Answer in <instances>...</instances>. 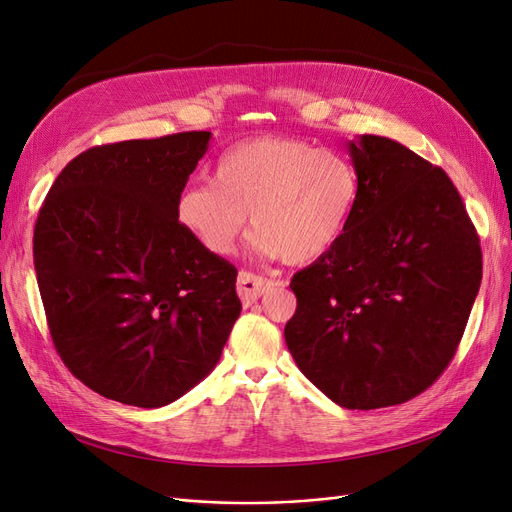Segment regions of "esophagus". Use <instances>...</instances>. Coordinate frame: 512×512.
Returning <instances> with one entry per match:
<instances>
[{
    "mask_svg": "<svg viewBox=\"0 0 512 512\" xmlns=\"http://www.w3.org/2000/svg\"><path fill=\"white\" fill-rule=\"evenodd\" d=\"M271 286L273 282L267 280V277L250 273V271H241L237 275V294L243 305H252L254 301H258Z\"/></svg>",
    "mask_w": 512,
    "mask_h": 512,
    "instance_id": "34e87169",
    "label": "esophagus"
}]
</instances>
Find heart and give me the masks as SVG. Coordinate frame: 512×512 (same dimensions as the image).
I'll return each mask as SVG.
<instances>
[{"label":"heart","mask_w":512,"mask_h":512,"mask_svg":"<svg viewBox=\"0 0 512 512\" xmlns=\"http://www.w3.org/2000/svg\"><path fill=\"white\" fill-rule=\"evenodd\" d=\"M359 175L342 153L303 138L258 136L230 147L211 181L190 183L175 203L177 224L213 256H228L250 215L256 250L309 265L346 232Z\"/></svg>","instance_id":"obj_1"}]
</instances>
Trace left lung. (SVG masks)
<instances>
[{
	"label": "left lung",
	"mask_w": 512,
	"mask_h": 512,
	"mask_svg": "<svg viewBox=\"0 0 512 512\" xmlns=\"http://www.w3.org/2000/svg\"><path fill=\"white\" fill-rule=\"evenodd\" d=\"M359 175L352 220L294 273L284 337L303 376L348 410L397 406L453 361L483 280V254L442 168L393 138L348 143Z\"/></svg>",
	"instance_id": "1"
}]
</instances>
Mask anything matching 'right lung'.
<instances>
[{
  "label": "right lung",
  "instance_id": "1",
  "mask_svg": "<svg viewBox=\"0 0 512 512\" xmlns=\"http://www.w3.org/2000/svg\"><path fill=\"white\" fill-rule=\"evenodd\" d=\"M211 132L91 147L46 194L34 267L53 344L91 391L162 408L218 365L237 269L175 218Z\"/></svg>",
  "mask_w": 512,
  "mask_h": 512
}]
</instances>
